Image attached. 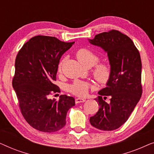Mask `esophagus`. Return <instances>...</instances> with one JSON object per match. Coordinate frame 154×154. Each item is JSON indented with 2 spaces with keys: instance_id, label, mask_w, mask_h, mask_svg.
<instances>
[{
  "instance_id": "esophagus-1",
  "label": "esophagus",
  "mask_w": 154,
  "mask_h": 154,
  "mask_svg": "<svg viewBox=\"0 0 154 154\" xmlns=\"http://www.w3.org/2000/svg\"><path fill=\"white\" fill-rule=\"evenodd\" d=\"M85 102V99H83V98H75V102L76 103V104H79V103H81V102Z\"/></svg>"
}]
</instances>
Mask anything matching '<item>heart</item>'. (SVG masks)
<instances>
[{
	"mask_svg": "<svg viewBox=\"0 0 154 154\" xmlns=\"http://www.w3.org/2000/svg\"><path fill=\"white\" fill-rule=\"evenodd\" d=\"M78 60L85 67H92V74L94 79L102 85L106 84L109 81L111 75V68L110 65L106 62L98 63L100 58L95 52L88 48H81L75 53ZM64 60H62L59 64L58 70L62 71ZM93 88L92 84L82 81H75L69 86V90L76 96H85L88 90Z\"/></svg>",
	"mask_w": 154,
	"mask_h": 154,
	"instance_id": "obj_1",
	"label": "heart"
}]
</instances>
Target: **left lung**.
I'll return each mask as SVG.
<instances>
[{
	"instance_id": "left-lung-1",
	"label": "left lung",
	"mask_w": 154,
	"mask_h": 154,
	"mask_svg": "<svg viewBox=\"0 0 154 154\" xmlns=\"http://www.w3.org/2000/svg\"><path fill=\"white\" fill-rule=\"evenodd\" d=\"M88 40L107 52L111 68L106 87L95 99L100 109L90 117V123L101 130H116L128 121L142 96L140 52L128 35L113 29ZM107 96L111 98L109 103L105 101Z\"/></svg>"
}]
</instances>
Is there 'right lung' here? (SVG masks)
I'll return each mask as SVG.
<instances>
[{"label": "right lung", "mask_w": 154, "mask_h": 154, "mask_svg": "<svg viewBox=\"0 0 154 154\" xmlns=\"http://www.w3.org/2000/svg\"><path fill=\"white\" fill-rule=\"evenodd\" d=\"M74 42L65 43L55 37L36 35L24 44L17 54L12 87L23 117L34 129L57 132L66 125L67 111L75 105L73 97L60 95L54 84L61 57Z\"/></svg>", "instance_id": "obj_1"}]
</instances>
